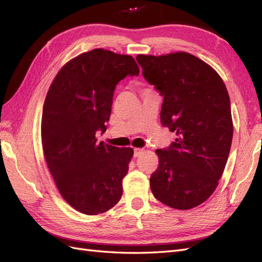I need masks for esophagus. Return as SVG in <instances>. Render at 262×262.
I'll return each mask as SVG.
<instances>
[{
    "instance_id": "1",
    "label": "esophagus",
    "mask_w": 262,
    "mask_h": 262,
    "mask_svg": "<svg viewBox=\"0 0 262 262\" xmlns=\"http://www.w3.org/2000/svg\"><path fill=\"white\" fill-rule=\"evenodd\" d=\"M143 152H144V149L143 148H134V157H139L140 155H142L143 154Z\"/></svg>"
}]
</instances>
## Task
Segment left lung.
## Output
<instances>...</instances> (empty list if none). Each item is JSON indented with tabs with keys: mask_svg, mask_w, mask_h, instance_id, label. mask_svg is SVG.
Returning <instances> with one entry per match:
<instances>
[{
	"mask_svg": "<svg viewBox=\"0 0 262 262\" xmlns=\"http://www.w3.org/2000/svg\"><path fill=\"white\" fill-rule=\"evenodd\" d=\"M145 80L164 96L161 122L177 139L156 149L149 178L158 201L189 210L208 200L224 171L233 140L231 101L221 76L188 52L139 54Z\"/></svg>",
	"mask_w": 262,
	"mask_h": 262,
	"instance_id": "obj_1",
	"label": "left lung"
}]
</instances>
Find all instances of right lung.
Instances as JSON below:
<instances>
[{
  "label": "right lung",
  "mask_w": 262,
  "mask_h": 262,
  "mask_svg": "<svg viewBox=\"0 0 262 262\" xmlns=\"http://www.w3.org/2000/svg\"><path fill=\"white\" fill-rule=\"evenodd\" d=\"M139 73L131 55L94 49L67 62L46 96L47 166L63 199L87 215L104 213L121 199L133 148L97 143L96 134L107 129L116 85Z\"/></svg>",
  "instance_id": "right-lung-1"
}]
</instances>
